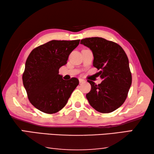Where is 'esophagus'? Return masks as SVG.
<instances>
[{
  "label": "esophagus",
  "instance_id": "34e87169",
  "mask_svg": "<svg viewBox=\"0 0 154 154\" xmlns=\"http://www.w3.org/2000/svg\"><path fill=\"white\" fill-rule=\"evenodd\" d=\"M79 83H83V82H85V80L83 79H79Z\"/></svg>",
  "mask_w": 154,
  "mask_h": 154
}]
</instances>
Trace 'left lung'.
Here are the masks:
<instances>
[{"mask_svg": "<svg viewBox=\"0 0 154 154\" xmlns=\"http://www.w3.org/2000/svg\"><path fill=\"white\" fill-rule=\"evenodd\" d=\"M81 44L89 48L94 55L93 66L100 70L102 82L96 85L88 80L91 90L86 94L90 105L98 112L108 113L121 106L132 84L128 58L118 43L101 37L85 38Z\"/></svg>", "mask_w": 154, "mask_h": 154, "instance_id": "obj_1", "label": "left lung"}]
</instances>
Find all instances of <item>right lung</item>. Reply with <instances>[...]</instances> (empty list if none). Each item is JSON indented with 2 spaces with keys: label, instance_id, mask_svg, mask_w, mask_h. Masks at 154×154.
<instances>
[{
  "label": "right lung",
  "instance_id": "1",
  "mask_svg": "<svg viewBox=\"0 0 154 154\" xmlns=\"http://www.w3.org/2000/svg\"><path fill=\"white\" fill-rule=\"evenodd\" d=\"M79 41L52 40L35 48L28 56L23 84L30 103L43 113L53 114L60 111L79 85L77 78L64 80L58 73Z\"/></svg>",
  "mask_w": 154,
  "mask_h": 154
}]
</instances>
